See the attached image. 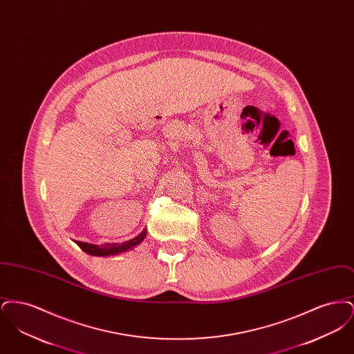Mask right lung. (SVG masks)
<instances>
[{
	"label": "right lung",
	"instance_id": "obj_1",
	"mask_svg": "<svg viewBox=\"0 0 354 354\" xmlns=\"http://www.w3.org/2000/svg\"><path fill=\"white\" fill-rule=\"evenodd\" d=\"M147 235V230L145 228L140 234L138 236H135L134 239L129 240V241H124V243H111V244H103V245H97V244H88V243H84V241H75L80 248L87 253V254H91V256H113V254H119L122 252H127L130 250H133L136 245H139L145 237Z\"/></svg>",
	"mask_w": 354,
	"mask_h": 354
}]
</instances>
